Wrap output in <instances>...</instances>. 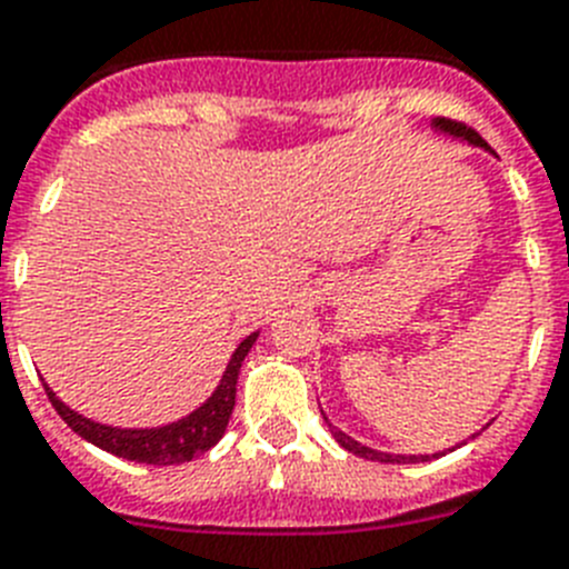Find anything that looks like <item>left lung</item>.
<instances>
[{"label":"left lung","mask_w":569,"mask_h":569,"mask_svg":"<svg viewBox=\"0 0 569 569\" xmlns=\"http://www.w3.org/2000/svg\"><path fill=\"white\" fill-rule=\"evenodd\" d=\"M433 130H439V132H448V136H455V138H462V141H469V144H475V147H483V150H491L489 144H486L483 138L477 136L475 130H471V127H466V123H460V121H451V118H433V123H431ZM323 413V410H321ZM327 419V417H323ZM329 431H332V437H336V442L341 448H347V451H352V455H358V457H365V460H376V462H428L431 460V457L428 455H385V451H373V448H367V446H361V442H356V439L352 437H347V433L343 431H338L336 425H329ZM437 457V455H433Z\"/></svg>","instance_id":"1"}]
</instances>
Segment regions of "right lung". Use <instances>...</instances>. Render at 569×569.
I'll return each mask as SVG.
<instances>
[{"label": "right lung", "mask_w": 569, "mask_h": 569, "mask_svg": "<svg viewBox=\"0 0 569 569\" xmlns=\"http://www.w3.org/2000/svg\"><path fill=\"white\" fill-rule=\"evenodd\" d=\"M260 332H251L242 338L240 347L233 350L231 361H228L222 381L211 393V399L204 405L181 417L179 422L161 425V428H112V425H100L94 419H86L83 413L71 410L57 399L54 390L46 385L49 402L63 417L71 431L80 433L86 442L103 448L109 455L123 457L132 462H147V466H176V462H188L193 457L204 455L208 448H213L222 439L228 428V419L233 413V402H237V379H240V367L246 361L248 350L254 347Z\"/></svg>", "instance_id": "obj_1"}]
</instances>
